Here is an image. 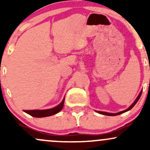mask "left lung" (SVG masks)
<instances>
[{"label": "left lung", "instance_id": "8db88e82", "mask_svg": "<svg viewBox=\"0 0 150 150\" xmlns=\"http://www.w3.org/2000/svg\"><path fill=\"white\" fill-rule=\"evenodd\" d=\"M141 94H142V91H141V92L140 93V94H139V95H138V97H137V99H135V101H134L133 103H132L131 106H130V107H129L128 108H127L126 110H124V111H120V112H118V113H111L104 112V111H97V112H98V113H101V114H104V115H106V116H118V115H119V114H121V113H125V112H126V111H129V110H130V109H131V108H132V107H133V106H135V105L136 104V103H137V101H138L139 99H140V97H141Z\"/></svg>", "mask_w": 150, "mask_h": 150}]
</instances>
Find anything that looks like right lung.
Instances as JSON below:
<instances>
[{
	"label": "right lung",
	"mask_w": 150,
	"mask_h": 150,
	"mask_svg": "<svg viewBox=\"0 0 150 150\" xmlns=\"http://www.w3.org/2000/svg\"><path fill=\"white\" fill-rule=\"evenodd\" d=\"M65 98L63 99L62 102L59 105H58L56 107L51 108V109H46V110H29L26 111L25 110V112H26L30 116L36 117V118H42V117H46L52 116V115L56 114L59 112L63 108V104H64Z\"/></svg>",
	"instance_id": "obj_1"
}]
</instances>
